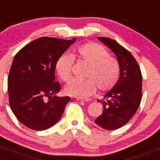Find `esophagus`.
I'll return each instance as SVG.
<instances>
[{
	"label": "esophagus",
	"mask_w": 160,
	"mask_h": 160,
	"mask_svg": "<svg viewBox=\"0 0 160 160\" xmlns=\"http://www.w3.org/2000/svg\"><path fill=\"white\" fill-rule=\"evenodd\" d=\"M77 100L79 101V102H88L90 101V99L88 98H77Z\"/></svg>",
	"instance_id": "34e87169"
}]
</instances>
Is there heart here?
Here are the masks:
<instances>
[{
  "instance_id": "obj_1",
  "label": "heart",
  "mask_w": 160,
  "mask_h": 160,
  "mask_svg": "<svg viewBox=\"0 0 160 160\" xmlns=\"http://www.w3.org/2000/svg\"><path fill=\"white\" fill-rule=\"evenodd\" d=\"M80 62L88 65L86 80H72L65 86V92L75 97H88L93 95L96 87L100 92H107L117 83L120 67L115 58L109 56L103 46L95 42H88L77 49L75 54ZM74 59L64 53L56 62V71L63 81H69Z\"/></svg>"
}]
</instances>
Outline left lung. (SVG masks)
I'll list each match as a JSON object with an SVG mask.
<instances>
[{
	"mask_svg": "<svg viewBox=\"0 0 160 160\" xmlns=\"http://www.w3.org/2000/svg\"><path fill=\"white\" fill-rule=\"evenodd\" d=\"M98 39L115 54L120 74L117 83L104 95L103 111L95 122L103 129L114 130L125 125L137 112L142 96V75L130 52L115 40L104 37Z\"/></svg>",
	"mask_w": 160,
	"mask_h": 160,
	"instance_id": "8db88e82",
	"label": "left lung"
}]
</instances>
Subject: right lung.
Listing matches in <instances>:
<instances>
[{"label": "right lung", "instance_id": "obj_1", "mask_svg": "<svg viewBox=\"0 0 160 160\" xmlns=\"http://www.w3.org/2000/svg\"><path fill=\"white\" fill-rule=\"evenodd\" d=\"M72 40L42 37L15 56L8 77L9 104L16 118L37 131L47 129L60 120L70 98L56 95L61 90L55 81V66ZM50 99L45 100V98Z\"/></svg>", "mask_w": 160, "mask_h": 160}]
</instances>
